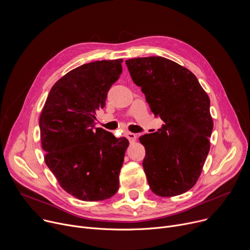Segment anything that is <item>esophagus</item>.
I'll return each instance as SVG.
<instances>
[{
    "label": "esophagus",
    "instance_id": "34e87169",
    "mask_svg": "<svg viewBox=\"0 0 250 250\" xmlns=\"http://www.w3.org/2000/svg\"><path fill=\"white\" fill-rule=\"evenodd\" d=\"M125 136L127 137V139L129 140V142H133V141H135V139H136V134L135 133H133V132H126L125 133Z\"/></svg>",
    "mask_w": 250,
    "mask_h": 250
}]
</instances>
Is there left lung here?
I'll return each instance as SVG.
<instances>
[{
    "label": "left lung",
    "instance_id": "1",
    "mask_svg": "<svg viewBox=\"0 0 250 250\" xmlns=\"http://www.w3.org/2000/svg\"><path fill=\"white\" fill-rule=\"evenodd\" d=\"M125 64L151 112L165 123L139 137L149 188L160 197L183 194L196 184L209 150V99L191 71L172 60L137 57Z\"/></svg>",
    "mask_w": 250,
    "mask_h": 250
}]
</instances>
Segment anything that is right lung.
<instances>
[{
    "instance_id": "1",
    "label": "right lung",
    "mask_w": 250,
    "mask_h": 250,
    "mask_svg": "<svg viewBox=\"0 0 250 250\" xmlns=\"http://www.w3.org/2000/svg\"><path fill=\"white\" fill-rule=\"evenodd\" d=\"M123 59L94 61L71 70L51 88L40 119L45 163L60 186L75 198L103 201L119 190L128 140L96 127L123 72Z\"/></svg>"
}]
</instances>
